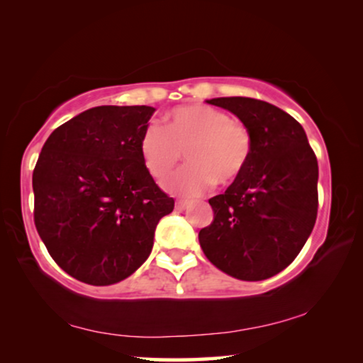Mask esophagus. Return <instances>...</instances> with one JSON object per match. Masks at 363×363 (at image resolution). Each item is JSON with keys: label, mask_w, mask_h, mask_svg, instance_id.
<instances>
[{"label": "esophagus", "mask_w": 363, "mask_h": 363, "mask_svg": "<svg viewBox=\"0 0 363 363\" xmlns=\"http://www.w3.org/2000/svg\"><path fill=\"white\" fill-rule=\"evenodd\" d=\"M189 205L187 200H176V210H184Z\"/></svg>", "instance_id": "obj_1"}]
</instances>
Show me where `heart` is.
<instances>
[{
  "label": "heart",
  "mask_w": 363,
  "mask_h": 363,
  "mask_svg": "<svg viewBox=\"0 0 363 363\" xmlns=\"http://www.w3.org/2000/svg\"><path fill=\"white\" fill-rule=\"evenodd\" d=\"M140 158L157 181H164L186 152L187 168L166 184L168 191L197 197L216 182L238 181L252 157V134L228 113L206 105H182L164 116V129L148 124L139 140Z\"/></svg>",
  "instance_id": "heart-1"
}]
</instances>
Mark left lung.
<instances>
[{
  "label": "left lung",
  "mask_w": 363,
  "mask_h": 363,
  "mask_svg": "<svg viewBox=\"0 0 363 363\" xmlns=\"http://www.w3.org/2000/svg\"><path fill=\"white\" fill-rule=\"evenodd\" d=\"M208 103L247 125L252 157L244 174L208 200L213 221L200 229V247L233 278H272L294 262L315 226L318 161L302 125L278 106L247 96Z\"/></svg>",
  "instance_id": "8db88e82"
}]
</instances>
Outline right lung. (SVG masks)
<instances>
[{
	"instance_id": "1",
	"label": "right lung",
	"mask_w": 363,
	"mask_h": 363,
	"mask_svg": "<svg viewBox=\"0 0 363 363\" xmlns=\"http://www.w3.org/2000/svg\"><path fill=\"white\" fill-rule=\"evenodd\" d=\"M152 106H96L51 132L33 169V221L48 254L91 286L147 260L174 199L155 184L139 140Z\"/></svg>"
}]
</instances>
